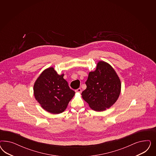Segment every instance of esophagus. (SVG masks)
<instances>
[{
  "label": "esophagus",
  "mask_w": 156,
  "mask_h": 156,
  "mask_svg": "<svg viewBox=\"0 0 156 156\" xmlns=\"http://www.w3.org/2000/svg\"><path fill=\"white\" fill-rule=\"evenodd\" d=\"M76 93H81L82 92V90H81L80 88H79V89L76 90Z\"/></svg>",
  "instance_id": "1"
}]
</instances>
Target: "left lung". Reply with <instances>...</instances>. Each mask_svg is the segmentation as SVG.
Returning <instances> with one entry per match:
<instances>
[{
    "label": "left lung",
    "instance_id": "8db88e82",
    "mask_svg": "<svg viewBox=\"0 0 156 156\" xmlns=\"http://www.w3.org/2000/svg\"><path fill=\"white\" fill-rule=\"evenodd\" d=\"M86 89L82 97L90 108L102 112L112 106L117 101L121 91V82L117 73L109 63L99 61L96 69L89 73L85 82Z\"/></svg>",
    "mask_w": 156,
    "mask_h": 156
}]
</instances>
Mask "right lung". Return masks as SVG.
I'll return each instance as SVG.
<instances>
[{"mask_svg": "<svg viewBox=\"0 0 156 156\" xmlns=\"http://www.w3.org/2000/svg\"><path fill=\"white\" fill-rule=\"evenodd\" d=\"M63 76L64 74L59 75L53 67H50L41 73L34 83L35 98L48 113L63 112L75 95Z\"/></svg>", "mask_w": 156, "mask_h": 156, "instance_id": "add662e5", "label": "right lung"}]
</instances>
